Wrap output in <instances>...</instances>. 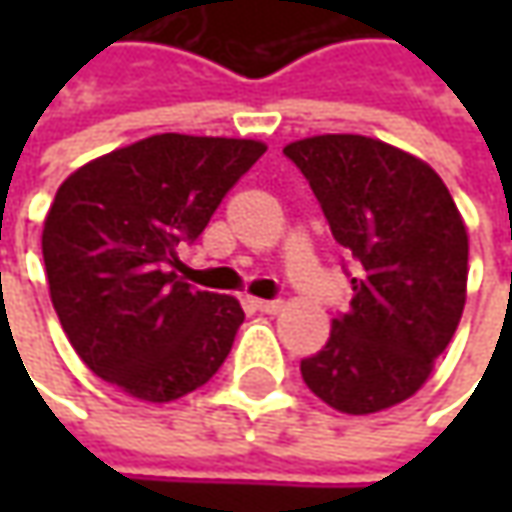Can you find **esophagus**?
I'll return each instance as SVG.
<instances>
[{"instance_id": "34e87169", "label": "esophagus", "mask_w": 512, "mask_h": 512, "mask_svg": "<svg viewBox=\"0 0 512 512\" xmlns=\"http://www.w3.org/2000/svg\"><path fill=\"white\" fill-rule=\"evenodd\" d=\"M250 305L259 313H282L285 310V302H279V299H250Z\"/></svg>"}]
</instances>
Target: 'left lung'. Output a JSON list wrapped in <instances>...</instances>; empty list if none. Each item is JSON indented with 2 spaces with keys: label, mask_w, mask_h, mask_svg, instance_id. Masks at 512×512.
Segmentation results:
<instances>
[{
  "label": "left lung",
  "mask_w": 512,
  "mask_h": 512,
  "mask_svg": "<svg viewBox=\"0 0 512 512\" xmlns=\"http://www.w3.org/2000/svg\"><path fill=\"white\" fill-rule=\"evenodd\" d=\"M333 239L362 273L350 310L302 362L305 384L347 416L410 399L450 344L467 299V227L442 176L419 156L359 133L290 142Z\"/></svg>",
  "instance_id": "obj_1"
}]
</instances>
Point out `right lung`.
Returning <instances> with one entry per match:
<instances>
[{"mask_svg":"<svg viewBox=\"0 0 512 512\" xmlns=\"http://www.w3.org/2000/svg\"><path fill=\"white\" fill-rule=\"evenodd\" d=\"M256 139L159 133L73 170L42 227L50 302L90 370L165 404L207 384L245 310L176 276L193 242L253 162Z\"/></svg>","mask_w":512,"mask_h":512,"instance_id":"obj_1","label":"right lung"}]
</instances>
